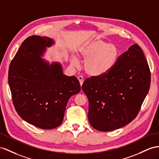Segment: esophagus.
Returning a JSON list of instances; mask_svg holds the SVG:
<instances>
[{
  "label": "esophagus",
  "mask_w": 159,
  "mask_h": 159,
  "mask_svg": "<svg viewBox=\"0 0 159 159\" xmlns=\"http://www.w3.org/2000/svg\"><path fill=\"white\" fill-rule=\"evenodd\" d=\"M78 79L79 80L80 84L81 85V86H82V84H83V83L84 82V78H83L82 76H78Z\"/></svg>",
  "instance_id": "esophagus-1"
}]
</instances>
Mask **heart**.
<instances>
[{
	"label": "heart",
	"mask_w": 159,
	"mask_h": 159,
	"mask_svg": "<svg viewBox=\"0 0 159 159\" xmlns=\"http://www.w3.org/2000/svg\"><path fill=\"white\" fill-rule=\"evenodd\" d=\"M80 54L85 60L84 67L86 72L91 75H101L113 67L120 52L116 45L96 39L83 47ZM74 63L76 64V60Z\"/></svg>",
	"instance_id": "heart-1"
}]
</instances>
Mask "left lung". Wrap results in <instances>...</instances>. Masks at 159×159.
<instances>
[{
  "instance_id": "8db88e82",
  "label": "left lung",
  "mask_w": 159,
  "mask_h": 159,
  "mask_svg": "<svg viewBox=\"0 0 159 159\" xmlns=\"http://www.w3.org/2000/svg\"><path fill=\"white\" fill-rule=\"evenodd\" d=\"M150 71L143 51L137 44L120 55L103 75L84 80L88 118L101 132L121 128L136 118L150 89Z\"/></svg>"
}]
</instances>
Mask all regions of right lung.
Here are the masks:
<instances>
[{
  "mask_svg": "<svg viewBox=\"0 0 159 159\" xmlns=\"http://www.w3.org/2000/svg\"><path fill=\"white\" fill-rule=\"evenodd\" d=\"M53 43L48 37H28L12 60L8 76L18 115L28 123L46 129L62 123L68 99L80 91L75 76L64 75L60 64L49 66L40 57Z\"/></svg>",
  "mask_w": 159,
  "mask_h": 159,
  "instance_id": "obj_1",
  "label": "right lung"
}]
</instances>
